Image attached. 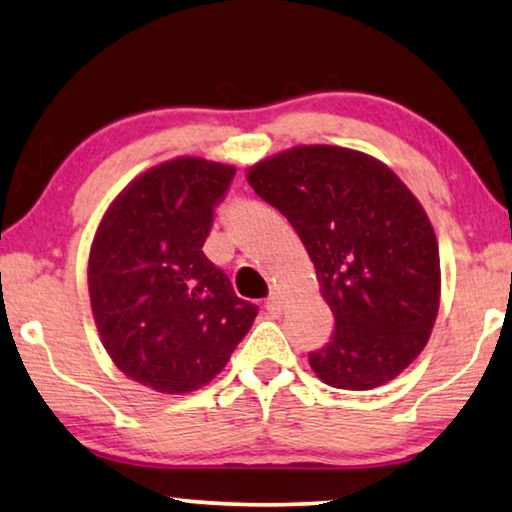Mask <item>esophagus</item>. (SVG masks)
<instances>
[{"mask_svg": "<svg viewBox=\"0 0 512 512\" xmlns=\"http://www.w3.org/2000/svg\"><path fill=\"white\" fill-rule=\"evenodd\" d=\"M266 312H269L271 317H280L282 315V299H280V294H271L269 299H266Z\"/></svg>", "mask_w": 512, "mask_h": 512, "instance_id": "obj_1", "label": "esophagus"}]
</instances>
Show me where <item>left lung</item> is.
Instances as JSON below:
<instances>
[{
	"instance_id": "obj_1",
	"label": "left lung",
	"mask_w": 512,
	"mask_h": 512,
	"mask_svg": "<svg viewBox=\"0 0 512 512\" xmlns=\"http://www.w3.org/2000/svg\"><path fill=\"white\" fill-rule=\"evenodd\" d=\"M315 266L335 331L310 354L333 388L370 391L423 352L437 322L441 266L423 204L386 163L335 144H299L248 167Z\"/></svg>"
}]
</instances>
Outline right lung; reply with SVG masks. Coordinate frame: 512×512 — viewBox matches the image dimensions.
<instances>
[{
	"instance_id": "right-lung-1",
	"label": "right lung",
	"mask_w": 512,
	"mask_h": 512,
	"mask_svg": "<svg viewBox=\"0 0 512 512\" xmlns=\"http://www.w3.org/2000/svg\"><path fill=\"white\" fill-rule=\"evenodd\" d=\"M234 172L200 156L149 167L110 202L91 241L89 301L105 352L156 393L207 386L257 317L202 253Z\"/></svg>"
}]
</instances>
